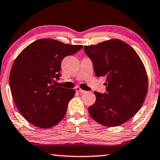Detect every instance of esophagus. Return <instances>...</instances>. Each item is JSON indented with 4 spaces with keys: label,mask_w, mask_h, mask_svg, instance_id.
I'll use <instances>...</instances> for the list:
<instances>
[{
    "label": "esophagus",
    "mask_w": 160,
    "mask_h": 160,
    "mask_svg": "<svg viewBox=\"0 0 160 160\" xmlns=\"http://www.w3.org/2000/svg\"><path fill=\"white\" fill-rule=\"evenodd\" d=\"M76 92H79V93H85V92H86V91H85V90H83V89H81V88L80 87H76Z\"/></svg>",
    "instance_id": "esophagus-1"
}]
</instances>
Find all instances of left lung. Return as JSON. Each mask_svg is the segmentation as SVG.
I'll return each instance as SVG.
<instances>
[{
  "instance_id": "8db88e82",
  "label": "left lung",
  "mask_w": 160,
  "mask_h": 160,
  "mask_svg": "<svg viewBox=\"0 0 160 160\" xmlns=\"http://www.w3.org/2000/svg\"><path fill=\"white\" fill-rule=\"evenodd\" d=\"M97 77L105 76L107 92H94L96 102L89 107L90 116L108 127L128 121L142 108L148 91V76L143 62L133 48L112 39L84 46Z\"/></svg>"
}]
</instances>
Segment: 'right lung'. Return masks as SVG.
I'll list each match as a JSON object with an SVG mask.
<instances>
[{
	"instance_id": "add662e5",
	"label": "right lung",
	"mask_w": 160,
	"mask_h": 160,
	"mask_svg": "<svg viewBox=\"0 0 160 160\" xmlns=\"http://www.w3.org/2000/svg\"><path fill=\"white\" fill-rule=\"evenodd\" d=\"M82 48L40 39L25 48L15 59L9 76L11 93L19 112L33 126L50 128L63 120L76 92L52 83L60 79L64 58Z\"/></svg>"
}]
</instances>
